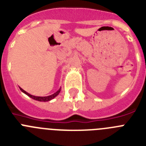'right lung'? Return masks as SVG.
Masks as SVG:
<instances>
[{
    "mask_svg": "<svg viewBox=\"0 0 146 146\" xmlns=\"http://www.w3.org/2000/svg\"><path fill=\"white\" fill-rule=\"evenodd\" d=\"M20 91H22V92H23L24 94H25L27 95V96H28L29 97H31V99H34V100H36V101H38V102H49L50 101V100H52V99H53L54 98L56 97V96H58L59 94V93L60 92V90H61V88H60L55 93H54L53 94H52V95H50V96H33V95H31V94H28V92H26L25 91H24L23 88H21L20 87Z\"/></svg>",
    "mask_w": 146,
    "mask_h": 146,
    "instance_id": "add662e5",
    "label": "right lung"
}]
</instances>
